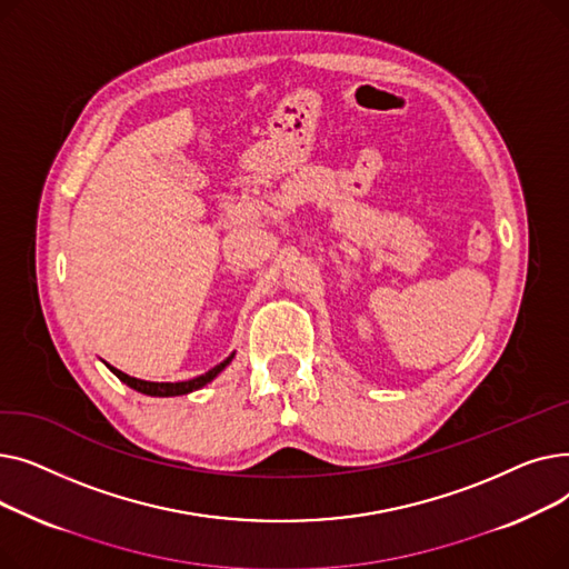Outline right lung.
Segmentation results:
<instances>
[{
	"label": "right lung",
	"mask_w": 569,
	"mask_h": 569,
	"mask_svg": "<svg viewBox=\"0 0 569 569\" xmlns=\"http://www.w3.org/2000/svg\"><path fill=\"white\" fill-rule=\"evenodd\" d=\"M230 360H232V355L228 357V360H223L221 365H217L214 369H209L207 373H202V376H198V378H191V380H184V382H149V380L131 378V376L122 373L119 369H112L110 365H108V369H110L119 380L127 382L129 387H133V390H138V392H142V395H149V397H179V395H189V392H193V390H200L202 385H207L209 380H214V378L230 365Z\"/></svg>",
	"instance_id": "right-lung-1"
}]
</instances>
